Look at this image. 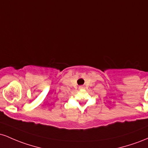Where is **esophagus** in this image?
I'll use <instances>...</instances> for the list:
<instances>
[{
    "label": "esophagus",
    "instance_id": "obj_1",
    "mask_svg": "<svg viewBox=\"0 0 148 148\" xmlns=\"http://www.w3.org/2000/svg\"><path fill=\"white\" fill-rule=\"evenodd\" d=\"M85 88V87H84V86H79V89H84Z\"/></svg>",
    "mask_w": 148,
    "mask_h": 148
}]
</instances>
